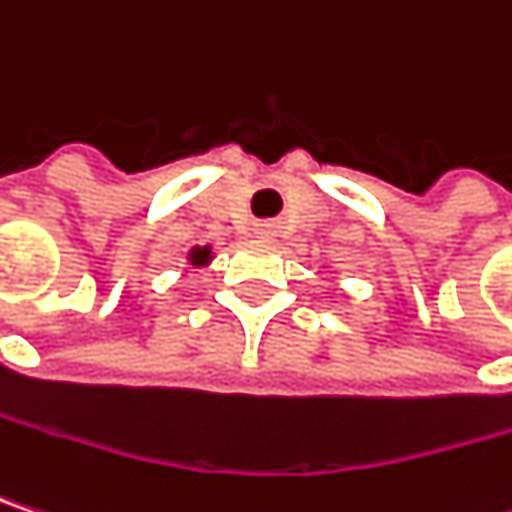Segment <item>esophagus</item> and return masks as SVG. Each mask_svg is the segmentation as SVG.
I'll use <instances>...</instances> for the list:
<instances>
[{
	"instance_id": "1",
	"label": "esophagus",
	"mask_w": 512,
	"mask_h": 512,
	"mask_svg": "<svg viewBox=\"0 0 512 512\" xmlns=\"http://www.w3.org/2000/svg\"><path fill=\"white\" fill-rule=\"evenodd\" d=\"M275 231H278V225L275 222H255V237H275Z\"/></svg>"
}]
</instances>
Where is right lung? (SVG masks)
<instances>
[{"label":"right lung","mask_w":512,"mask_h":512,"mask_svg":"<svg viewBox=\"0 0 512 512\" xmlns=\"http://www.w3.org/2000/svg\"><path fill=\"white\" fill-rule=\"evenodd\" d=\"M187 260H190L193 266H208L210 260H213V252H210V246H193V249L187 252Z\"/></svg>","instance_id":"add662e5"}]
</instances>
